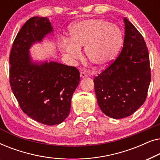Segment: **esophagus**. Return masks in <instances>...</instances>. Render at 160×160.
<instances>
[{
	"label": "esophagus",
	"instance_id": "esophagus-1",
	"mask_svg": "<svg viewBox=\"0 0 160 160\" xmlns=\"http://www.w3.org/2000/svg\"><path fill=\"white\" fill-rule=\"evenodd\" d=\"M80 76H81V78H86V77H87V74L86 73H84V72L82 71L80 73Z\"/></svg>",
	"mask_w": 160,
	"mask_h": 160
}]
</instances>
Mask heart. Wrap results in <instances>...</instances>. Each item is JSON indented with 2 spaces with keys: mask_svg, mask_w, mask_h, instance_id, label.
<instances>
[{
  "mask_svg": "<svg viewBox=\"0 0 160 160\" xmlns=\"http://www.w3.org/2000/svg\"><path fill=\"white\" fill-rule=\"evenodd\" d=\"M70 38H63L60 50L72 59L82 56L85 47L88 60L102 68L112 62L123 42L122 30L117 25L102 18H88L76 22L69 28Z\"/></svg>",
  "mask_w": 160,
  "mask_h": 160,
  "instance_id": "b5f03b06",
  "label": "heart"
}]
</instances>
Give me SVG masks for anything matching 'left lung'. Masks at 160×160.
I'll return each mask as SVG.
<instances>
[{
	"mask_svg": "<svg viewBox=\"0 0 160 160\" xmlns=\"http://www.w3.org/2000/svg\"><path fill=\"white\" fill-rule=\"evenodd\" d=\"M124 22V43L119 55L94 78L98 106L113 119L128 117L136 111L145 102L151 82L145 41L125 17Z\"/></svg>",
	"mask_w": 160,
	"mask_h": 160,
	"instance_id": "1",
	"label": "left lung"
}]
</instances>
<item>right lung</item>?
I'll list each match as a JSON object with an SVG mask.
<instances>
[{"label":"right lung","mask_w":160,"mask_h":160,"mask_svg":"<svg viewBox=\"0 0 160 160\" xmlns=\"http://www.w3.org/2000/svg\"><path fill=\"white\" fill-rule=\"evenodd\" d=\"M52 32L47 17L29 19L17 33L9 57L11 88L19 106L28 117L47 125L59 124L66 119L80 81L75 67L32 60L30 47Z\"/></svg>","instance_id":"add662e5"}]
</instances>
